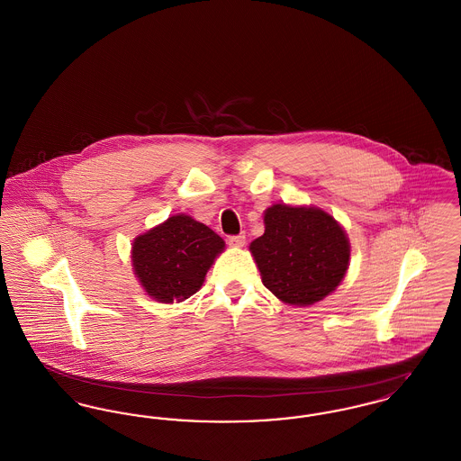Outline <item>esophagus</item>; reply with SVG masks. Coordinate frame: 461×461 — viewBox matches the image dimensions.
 <instances>
[{
	"instance_id": "obj_1",
	"label": "esophagus",
	"mask_w": 461,
	"mask_h": 461,
	"mask_svg": "<svg viewBox=\"0 0 461 461\" xmlns=\"http://www.w3.org/2000/svg\"><path fill=\"white\" fill-rule=\"evenodd\" d=\"M228 245L233 247V249H241L245 245V235H235V237H230L228 239Z\"/></svg>"
}]
</instances>
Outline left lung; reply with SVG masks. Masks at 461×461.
<instances>
[{
    "mask_svg": "<svg viewBox=\"0 0 461 461\" xmlns=\"http://www.w3.org/2000/svg\"><path fill=\"white\" fill-rule=\"evenodd\" d=\"M263 284L280 301L311 306L346 276L351 245L344 228L318 207L275 203L264 212V235L250 243Z\"/></svg>",
    "mask_w": 461,
    "mask_h": 461,
    "instance_id": "1",
    "label": "left lung"
}]
</instances>
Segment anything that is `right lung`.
Here are the masks:
<instances>
[{"instance_id":"add662e5","label":"right lung","mask_w":461,"mask_h":461,"mask_svg":"<svg viewBox=\"0 0 461 461\" xmlns=\"http://www.w3.org/2000/svg\"><path fill=\"white\" fill-rule=\"evenodd\" d=\"M224 241L203 222L177 214L136 237L131 261L143 290L158 303H181L200 290Z\"/></svg>"}]
</instances>
